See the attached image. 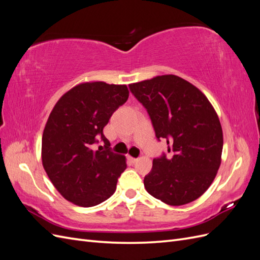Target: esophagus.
<instances>
[{
    "label": "esophagus",
    "mask_w": 260,
    "mask_h": 260,
    "mask_svg": "<svg viewBox=\"0 0 260 260\" xmlns=\"http://www.w3.org/2000/svg\"><path fill=\"white\" fill-rule=\"evenodd\" d=\"M129 160H130V162L135 164V162H137L139 159H138V158H135V157H131V156H129Z\"/></svg>",
    "instance_id": "obj_1"
}]
</instances>
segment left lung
<instances>
[{
    "instance_id": "left-lung-1",
    "label": "left lung",
    "mask_w": 260,
    "mask_h": 260,
    "mask_svg": "<svg viewBox=\"0 0 260 260\" xmlns=\"http://www.w3.org/2000/svg\"><path fill=\"white\" fill-rule=\"evenodd\" d=\"M151 117L157 139H167L170 157L153 160L146 191L170 206L205 193L221 164L222 128L214 106L200 89L175 75L129 84Z\"/></svg>"
}]
</instances>
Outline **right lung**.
Wrapping results in <instances>:
<instances>
[{
	"label": "right lung",
	"mask_w": 260,
	"mask_h": 260,
	"mask_svg": "<svg viewBox=\"0 0 260 260\" xmlns=\"http://www.w3.org/2000/svg\"><path fill=\"white\" fill-rule=\"evenodd\" d=\"M128 98L125 84L82 82L62 94L52 109L42 136V165L55 188L75 205L96 206L116 191L127 159L109 151L103 129ZM100 137L105 150L91 146Z\"/></svg>",
	"instance_id": "obj_1"
}]
</instances>
